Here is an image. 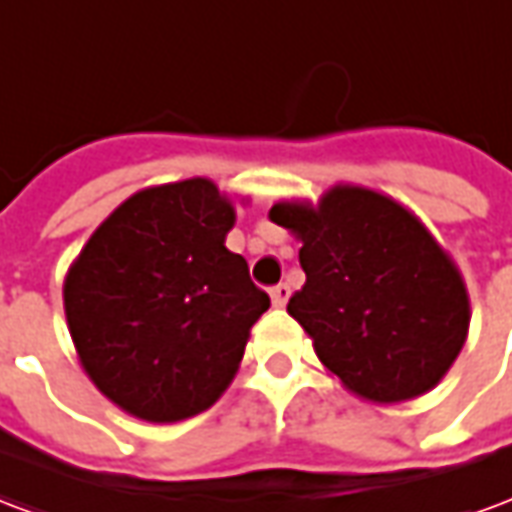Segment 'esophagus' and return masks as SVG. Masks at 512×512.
Listing matches in <instances>:
<instances>
[{"label": "esophagus", "instance_id": "34e87169", "mask_svg": "<svg viewBox=\"0 0 512 512\" xmlns=\"http://www.w3.org/2000/svg\"><path fill=\"white\" fill-rule=\"evenodd\" d=\"M289 286H286V283H278V286H272L270 289V300H272V305H275V308H283V305H286V300H289Z\"/></svg>", "mask_w": 512, "mask_h": 512}]
</instances>
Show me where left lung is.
Returning <instances> with one entry per match:
<instances>
[{
  "label": "left lung",
  "mask_w": 512,
  "mask_h": 512,
  "mask_svg": "<svg viewBox=\"0 0 512 512\" xmlns=\"http://www.w3.org/2000/svg\"><path fill=\"white\" fill-rule=\"evenodd\" d=\"M270 220L302 242L305 286L286 311L354 395L398 404L450 371L469 330L461 272L412 212L360 185L313 207L278 201Z\"/></svg>",
  "instance_id": "8db88e82"
}]
</instances>
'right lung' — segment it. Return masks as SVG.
Returning <instances> with one entry per match:
<instances>
[{"mask_svg": "<svg viewBox=\"0 0 512 512\" xmlns=\"http://www.w3.org/2000/svg\"><path fill=\"white\" fill-rule=\"evenodd\" d=\"M234 207L204 177L133 193L65 278L81 365L108 401L147 423L210 409L240 368L270 297L226 248Z\"/></svg>", "mask_w": 512, "mask_h": 512, "instance_id": "right-lung-1", "label": "right lung"}]
</instances>
